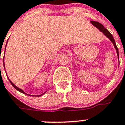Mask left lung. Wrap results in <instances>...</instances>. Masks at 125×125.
<instances>
[{
	"mask_svg": "<svg viewBox=\"0 0 125 125\" xmlns=\"http://www.w3.org/2000/svg\"><path fill=\"white\" fill-rule=\"evenodd\" d=\"M91 24L93 25L94 26L96 27V28H98L99 29V31H101V33H103V34L106 36L108 39L110 40V41L112 42V43H113L114 46V48L115 49V50H116V52H117V58H119V51H118V49H117V46H116V44H115V40L114 39L113 36H112V34L109 32V31L104 27V26L102 25L101 24L99 23L98 22H95V21H91Z\"/></svg>",
	"mask_w": 125,
	"mask_h": 125,
	"instance_id": "obj_1",
	"label": "left lung"
}]
</instances>
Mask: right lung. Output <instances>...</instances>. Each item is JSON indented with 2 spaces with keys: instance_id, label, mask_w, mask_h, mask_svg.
Masks as SVG:
<instances>
[{
  "instance_id": "obj_1",
  "label": "right lung",
  "mask_w": 125,
  "mask_h": 125,
  "mask_svg": "<svg viewBox=\"0 0 125 125\" xmlns=\"http://www.w3.org/2000/svg\"><path fill=\"white\" fill-rule=\"evenodd\" d=\"M7 43H8V42H7ZM7 43H6V45H7ZM5 50H6V49H5ZM3 63H4V69H5V65H4V59H3ZM8 80H9V81H10V83H11V84L12 85H13V87H14V88H15V89H16V90H17V91H19V92H21V93H23V94H26V95H28V96H33V95H30V94H26V92H24V91H23V90H22V89H20V88H19V87H17V86L15 85H14V84H13V83H12V82H11V80H10V79H9V78H8ZM45 92H44V93H43V94H40V95H37V96H42V95H43V94H45Z\"/></svg>"
}]
</instances>
